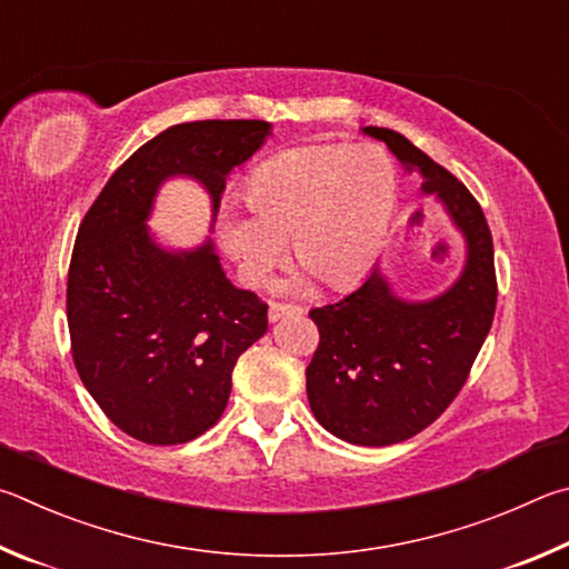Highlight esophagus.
Instances as JSON below:
<instances>
[{
    "mask_svg": "<svg viewBox=\"0 0 569 569\" xmlns=\"http://www.w3.org/2000/svg\"><path fill=\"white\" fill-rule=\"evenodd\" d=\"M305 310L302 307H297V305H282V302H272L269 305V312H267V317H269V322H277V320H282V317H290V315H302Z\"/></svg>",
    "mask_w": 569,
    "mask_h": 569,
    "instance_id": "34e87169",
    "label": "esophagus"
}]
</instances>
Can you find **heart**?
I'll list each match as a JSON object with an SVG mask.
<instances>
[{
  "label": "heart",
  "mask_w": 569,
  "mask_h": 569,
  "mask_svg": "<svg viewBox=\"0 0 569 569\" xmlns=\"http://www.w3.org/2000/svg\"><path fill=\"white\" fill-rule=\"evenodd\" d=\"M252 214L224 209L219 239L247 284H264L290 237L302 267L287 290H310L315 277L347 290L375 267L397 204L395 167L375 144L284 149L259 164L244 184Z\"/></svg>",
  "instance_id": "1"
}]
</instances>
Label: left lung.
<instances>
[{"label":"left lung","mask_w":569,"mask_h":569,"mask_svg":"<svg viewBox=\"0 0 569 569\" xmlns=\"http://www.w3.org/2000/svg\"><path fill=\"white\" fill-rule=\"evenodd\" d=\"M422 177L462 239V272L430 300H405L377 264L355 292L310 312L320 347L307 367V400L327 432L362 447L410 440L432 425L470 375L492 327V234L477 199L410 139L362 127Z\"/></svg>","instance_id":"8db88e82"}]
</instances>
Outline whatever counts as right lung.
Segmentation results:
<instances>
[{"instance_id": "add662e5", "label": "right lung", "mask_w": 569, "mask_h": 569, "mask_svg": "<svg viewBox=\"0 0 569 569\" xmlns=\"http://www.w3.org/2000/svg\"><path fill=\"white\" fill-rule=\"evenodd\" d=\"M272 137L259 119L164 129L109 177L79 227L67 279L74 367L119 430L182 445L222 417L232 370L267 332V305L229 282L212 237L164 247L149 229L159 187H204L212 222L232 169Z\"/></svg>"}]
</instances>
